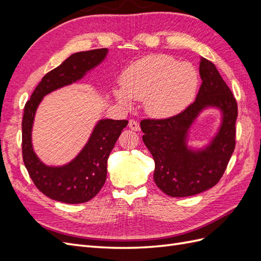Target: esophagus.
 <instances>
[{"label": "esophagus", "mask_w": 261, "mask_h": 261, "mask_svg": "<svg viewBox=\"0 0 261 261\" xmlns=\"http://www.w3.org/2000/svg\"><path fill=\"white\" fill-rule=\"evenodd\" d=\"M128 126H129V128H130L132 130H135V132H137V130H139V129H140V126H139L138 122H137V121H135V120H130V121H129V123H128Z\"/></svg>", "instance_id": "1"}]
</instances>
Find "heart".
Instances as JSON below:
<instances>
[{"instance_id": "1", "label": "heart", "mask_w": 261, "mask_h": 261, "mask_svg": "<svg viewBox=\"0 0 261 261\" xmlns=\"http://www.w3.org/2000/svg\"><path fill=\"white\" fill-rule=\"evenodd\" d=\"M122 89L114 94L121 103L144 100L146 111L155 117L171 116L184 109L195 96L198 74L189 63L167 55H151L134 63L121 78Z\"/></svg>"}]
</instances>
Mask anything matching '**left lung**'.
I'll return each mask as SVG.
<instances>
[{"instance_id":"1","label":"left lung","mask_w":261,"mask_h":261,"mask_svg":"<svg viewBox=\"0 0 261 261\" xmlns=\"http://www.w3.org/2000/svg\"><path fill=\"white\" fill-rule=\"evenodd\" d=\"M201 86L196 100L184 111L168 118H145L140 122L143 140L154 160L153 179L171 197H188L215 186L227 167L235 148L238 103L216 65L201 59ZM223 111V123L204 149H189L187 133L194 118L206 107Z\"/></svg>"}]
</instances>
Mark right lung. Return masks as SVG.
Here are the masks:
<instances>
[{"instance_id":"1","label":"right lung","mask_w":261,"mask_h":261,"mask_svg":"<svg viewBox=\"0 0 261 261\" xmlns=\"http://www.w3.org/2000/svg\"><path fill=\"white\" fill-rule=\"evenodd\" d=\"M108 49H96L70 55L60 66L45 74L26 102L21 122L22 159L36 187L49 198L65 203L87 202L103 187L107 163L117 138L128 121L101 120L84 149L63 167H48L36 155L31 144L36 110L42 98L63 86L82 80L84 75L105 60Z\"/></svg>"}]
</instances>
